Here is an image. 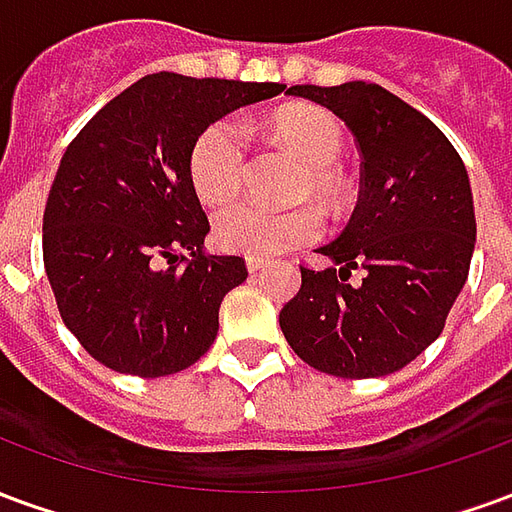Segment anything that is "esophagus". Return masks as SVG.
I'll return each mask as SVG.
<instances>
[{"instance_id": "obj_1", "label": "esophagus", "mask_w": 512, "mask_h": 512, "mask_svg": "<svg viewBox=\"0 0 512 512\" xmlns=\"http://www.w3.org/2000/svg\"><path fill=\"white\" fill-rule=\"evenodd\" d=\"M266 263H268L266 257H246V268H249L252 274H255V271H260V268L266 266Z\"/></svg>"}]
</instances>
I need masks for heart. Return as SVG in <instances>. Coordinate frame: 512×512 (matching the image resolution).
<instances>
[{
  "mask_svg": "<svg viewBox=\"0 0 512 512\" xmlns=\"http://www.w3.org/2000/svg\"><path fill=\"white\" fill-rule=\"evenodd\" d=\"M271 134L279 145L310 164L301 191H315L323 202L337 200L332 167L343 156V128L337 117L318 106H285L271 117ZM249 167V134L238 117H219L191 147L189 178L197 197L224 205L241 191ZM321 235L315 208L268 211L255 202H235L216 213L213 238L227 252L271 257L293 246L310 244Z\"/></svg>",
  "mask_w": 512,
  "mask_h": 512,
  "instance_id": "1",
  "label": "heart"
}]
</instances>
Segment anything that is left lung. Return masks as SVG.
I'll use <instances>...</instances> for the list:
<instances>
[{
  "mask_svg": "<svg viewBox=\"0 0 512 512\" xmlns=\"http://www.w3.org/2000/svg\"><path fill=\"white\" fill-rule=\"evenodd\" d=\"M288 95L332 109L362 153L359 202L334 266H301V288L279 312L290 348L340 378L389 376L444 329L474 252L472 189L458 150L414 106L384 87L296 84ZM354 267L363 282H347Z\"/></svg>",
  "mask_w": 512,
  "mask_h": 512,
  "instance_id": "8db88e82",
  "label": "left lung"
}]
</instances>
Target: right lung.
Here are the masks:
<instances>
[{"instance_id": "obj_1", "label": "right lung", "mask_w": 512, "mask_h": 512, "mask_svg": "<svg viewBox=\"0 0 512 512\" xmlns=\"http://www.w3.org/2000/svg\"><path fill=\"white\" fill-rule=\"evenodd\" d=\"M282 90L150 73L68 145L43 211V266L62 321L101 365L172 376L213 345L246 263L202 249L211 224L191 186V147L213 120Z\"/></svg>"}]
</instances>
